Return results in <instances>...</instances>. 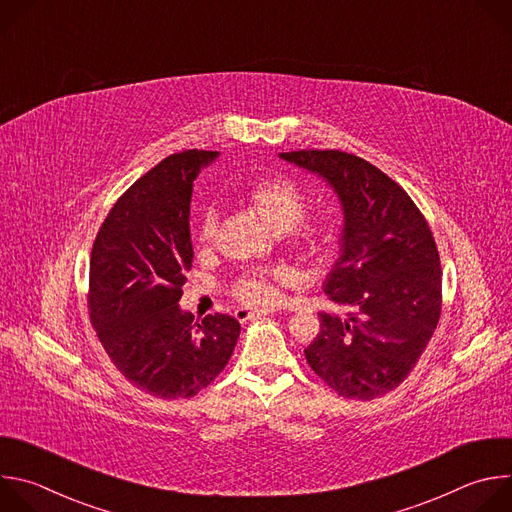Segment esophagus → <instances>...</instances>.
Here are the masks:
<instances>
[{
  "label": "esophagus",
  "mask_w": 512,
  "mask_h": 512,
  "mask_svg": "<svg viewBox=\"0 0 512 512\" xmlns=\"http://www.w3.org/2000/svg\"><path fill=\"white\" fill-rule=\"evenodd\" d=\"M269 312L267 310H249V308H237L235 310V318L239 322H249V320H257V318H263L267 316Z\"/></svg>",
  "instance_id": "obj_1"
}]
</instances>
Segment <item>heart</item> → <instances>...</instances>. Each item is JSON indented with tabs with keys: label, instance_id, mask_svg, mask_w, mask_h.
Instances as JSON below:
<instances>
[{
	"label": "heart",
	"instance_id": "1",
	"mask_svg": "<svg viewBox=\"0 0 512 512\" xmlns=\"http://www.w3.org/2000/svg\"><path fill=\"white\" fill-rule=\"evenodd\" d=\"M245 204L275 233L287 231L300 249H312L318 243V227L304 221L306 198L302 188L289 178L273 176L255 182L245 192ZM216 214L208 210L198 227V245L210 247L216 237ZM287 279L285 269L249 271L235 283V296L249 306H271L277 302V281Z\"/></svg>",
	"mask_w": 512,
	"mask_h": 512
}]
</instances>
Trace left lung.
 Returning <instances> with one entry per match:
<instances>
[{
	"label": "left lung",
	"instance_id": "obj_1",
	"mask_svg": "<svg viewBox=\"0 0 512 512\" xmlns=\"http://www.w3.org/2000/svg\"><path fill=\"white\" fill-rule=\"evenodd\" d=\"M279 158L322 178L344 218L324 291L348 314H320L306 360L344 399L387 395L413 371L440 320L442 267L431 231L407 192L367 160L338 150Z\"/></svg>",
	"mask_w": 512,
	"mask_h": 512
}]
</instances>
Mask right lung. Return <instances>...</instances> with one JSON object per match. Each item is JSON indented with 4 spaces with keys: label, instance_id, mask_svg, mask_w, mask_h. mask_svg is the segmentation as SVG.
<instances>
[{
    "label": "right lung",
    "instance_id": "1",
    "mask_svg": "<svg viewBox=\"0 0 512 512\" xmlns=\"http://www.w3.org/2000/svg\"><path fill=\"white\" fill-rule=\"evenodd\" d=\"M218 152L168 156L111 208L93 243L89 312L117 371L162 399L192 397L221 373L237 346L239 320L202 322L180 308L192 267L190 200Z\"/></svg>",
    "mask_w": 512,
    "mask_h": 512
}]
</instances>
